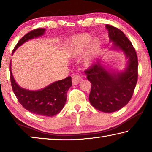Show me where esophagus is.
I'll return each instance as SVG.
<instances>
[{"mask_svg": "<svg viewBox=\"0 0 152 152\" xmlns=\"http://www.w3.org/2000/svg\"><path fill=\"white\" fill-rule=\"evenodd\" d=\"M81 80H82L81 77L79 75H74L72 76V79L73 85H76V84H78L79 82H80Z\"/></svg>", "mask_w": 152, "mask_h": 152, "instance_id": "obj_1", "label": "esophagus"}]
</instances>
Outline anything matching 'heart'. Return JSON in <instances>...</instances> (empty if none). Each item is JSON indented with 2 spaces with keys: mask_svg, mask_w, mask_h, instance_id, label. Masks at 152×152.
<instances>
[{
  "mask_svg": "<svg viewBox=\"0 0 152 152\" xmlns=\"http://www.w3.org/2000/svg\"><path fill=\"white\" fill-rule=\"evenodd\" d=\"M99 45L97 39L91 40V36L88 34H82L72 39L68 48V53L73 57L81 55L86 49L84 58V64L89 66L93 60L95 52Z\"/></svg>",
  "mask_w": 152,
  "mask_h": 152,
  "instance_id": "obj_1",
  "label": "heart"
}]
</instances>
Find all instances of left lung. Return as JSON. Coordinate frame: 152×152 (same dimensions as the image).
Segmentation results:
<instances>
[{
  "mask_svg": "<svg viewBox=\"0 0 152 152\" xmlns=\"http://www.w3.org/2000/svg\"><path fill=\"white\" fill-rule=\"evenodd\" d=\"M111 50L122 51L127 58L123 71L106 68L99 59L96 63L84 71L91 83L89 101L95 109L104 113L119 110L127 104L133 96L137 81V56L132 43L120 29L106 25Z\"/></svg>",
  "mask_w": 152,
  "mask_h": 152,
  "instance_id": "1",
  "label": "left lung"
}]
</instances>
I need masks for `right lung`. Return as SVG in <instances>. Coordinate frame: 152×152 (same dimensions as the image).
Returning <instances> with one entry per match:
<instances>
[{
  "mask_svg": "<svg viewBox=\"0 0 152 152\" xmlns=\"http://www.w3.org/2000/svg\"><path fill=\"white\" fill-rule=\"evenodd\" d=\"M45 30L39 28L27 33L19 41L12 53L27 41L41 37L44 34ZM10 73L12 91L20 104L25 109L33 114L43 117L54 116L62 110L66 101L67 92L72 86L70 76L53 82L44 88L30 91L19 86L15 81L12 74L11 64Z\"/></svg>",
  "mask_w": 152,
  "mask_h": 152,
  "instance_id": "1",
  "label": "right lung"
}]
</instances>
